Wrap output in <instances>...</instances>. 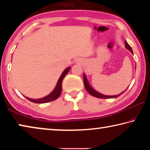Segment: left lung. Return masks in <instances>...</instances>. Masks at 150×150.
<instances>
[{
    "label": "left lung",
    "mask_w": 150,
    "mask_h": 150,
    "mask_svg": "<svg viewBox=\"0 0 150 150\" xmlns=\"http://www.w3.org/2000/svg\"><path fill=\"white\" fill-rule=\"evenodd\" d=\"M125 47L126 48L127 50H128L130 52L132 53V54H133V51L132 49V47L130 46V45H129L128 43H127L126 41H125ZM83 80H84V85H85V87L86 88V90L87 91V92L91 94V95L93 96H95L96 98H116L119 96L120 95H121L122 94L124 93L125 91H126V89L125 91H124L122 93H121L120 94H118L117 95H103V94H101L100 93H98V91H96V90L94 89V88L91 87L89 82H88V81L87 78V76L86 75L83 74Z\"/></svg>",
    "instance_id": "8db88e82"
}]
</instances>
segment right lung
I'll use <instances>...</instances> for the list:
<instances>
[{"label": "right lung", "mask_w": 150, "mask_h": 150, "mask_svg": "<svg viewBox=\"0 0 150 150\" xmlns=\"http://www.w3.org/2000/svg\"><path fill=\"white\" fill-rule=\"evenodd\" d=\"M71 69L70 67H68L66 68V69L63 71V72L62 73L60 77L58 79V81L56 84V86H55L54 89L53 90L52 92H51L49 95H47V96H44V97L40 98H36V99H34V98H31L29 97H27V96H25L28 100L31 101L32 103H46L48 102H50V101L54 100L55 99L59 97L60 96L61 93H62V81L63 78L65 77V75L67 74L69 71Z\"/></svg>", "instance_id": "1"}]
</instances>
